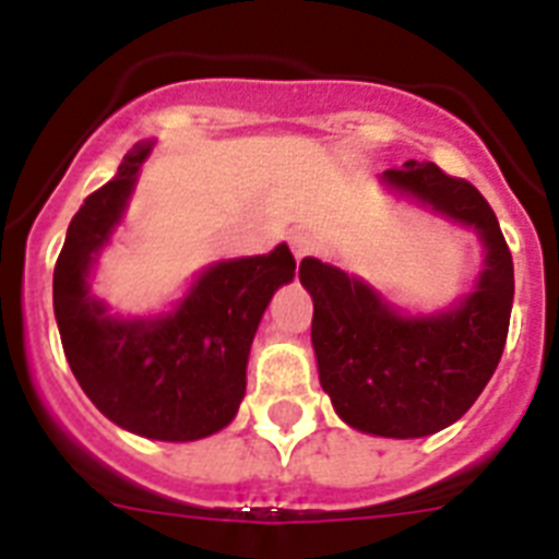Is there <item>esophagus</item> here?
Wrapping results in <instances>:
<instances>
[{
    "mask_svg": "<svg viewBox=\"0 0 559 559\" xmlns=\"http://www.w3.org/2000/svg\"><path fill=\"white\" fill-rule=\"evenodd\" d=\"M288 245H292L294 259H306L311 250H314V239H311L309 233H302V230H294L292 236H288Z\"/></svg>",
    "mask_w": 559,
    "mask_h": 559,
    "instance_id": "1",
    "label": "esophagus"
}]
</instances>
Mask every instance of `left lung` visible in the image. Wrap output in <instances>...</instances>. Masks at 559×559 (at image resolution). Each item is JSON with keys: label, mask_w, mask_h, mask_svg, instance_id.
I'll return each mask as SVG.
<instances>
[{"label": "left lung", "mask_w": 559, "mask_h": 559, "mask_svg": "<svg viewBox=\"0 0 559 559\" xmlns=\"http://www.w3.org/2000/svg\"><path fill=\"white\" fill-rule=\"evenodd\" d=\"M382 180L475 227L487 248L475 292L437 318H402L341 267L311 257L300 262V283L314 300L320 384L338 417L367 435L405 440L464 417L496 373L513 306V259L496 212L469 180L417 159L384 171Z\"/></svg>", "instance_id": "obj_1"}]
</instances>
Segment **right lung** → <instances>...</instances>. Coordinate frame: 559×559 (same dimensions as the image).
Instances as JSON below:
<instances>
[{"label":"right lung","mask_w":559,"mask_h":559,"mask_svg":"<svg viewBox=\"0 0 559 559\" xmlns=\"http://www.w3.org/2000/svg\"><path fill=\"white\" fill-rule=\"evenodd\" d=\"M148 151V142L133 145L114 180L75 212L55 265V318L69 367L104 417L140 437L183 443L236 417L259 320L297 262L288 245L218 262L166 318H107L86 274L122 218Z\"/></svg>","instance_id":"add662e5"}]
</instances>
